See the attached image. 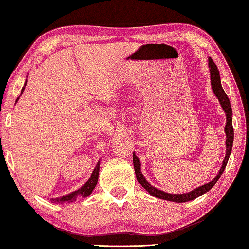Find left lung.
Masks as SVG:
<instances>
[{
	"instance_id": "8db88e82",
	"label": "left lung",
	"mask_w": 249,
	"mask_h": 249,
	"mask_svg": "<svg viewBox=\"0 0 249 249\" xmlns=\"http://www.w3.org/2000/svg\"><path fill=\"white\" fill-rule=\"evenodd\" d=\"M209 66H210V75H211V86H212V90L213 92L221 104L222 109L226 111V118H227V124L225 127V132H226V157L223 159L222 162V167L218 175L214 177V179L212 181H210L208 184L202 185L195 190L191 191L190 193H185V194H170V193H166V192H162L158 190V188L153 187L151 184L149 183L148 180L145 179L143 174L141 173V163H140V160L138 157H136L135 152H133V166H134V170H135V175H136V179L143 188H145L146 191L149 192V194H151L155 197H158L161 199H166V201H170V202H176V203H183V202H188L192 201L198 196L203 195L206 192H209L211 188L214 186L216 181L219 180L220 176H221L223 170L228 163L229 160V156L231 153V150H232V143H233V127H232V109H231V105L229 101V98L227 96L225 91L222 89L221 86V80H220V74H219V70L216 68L215 63L213 62V59L211 57H209Z\"/></svg>"
}]
</instances>
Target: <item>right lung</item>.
<instances>
[{
	"label": "right lung",
	"instance_id": "right-lung-1",
	"mask_svg": "<svg viewBox=\"0 0 249 249\" xmlns=\"http://www.w3.org/2000/svg\"><path fill=\"white\" fill-rule=\"evenodd\" d=\"M27 85V81L24 83V87ZM24 87L22 88V91H21V94H22L23 90H24ZM20 96L17 98L16 103L19 100ZM99 168H100V161H98L96 168H94L92 174H91V176L88 180L86 181L85 185L80 188V190L75 191V192H72V193H70L68 195H64L62 196V197H57V198H52L51 202L52 203H70V202H74L76 201V198L78 197H87V196H89L91 193H92V191L94 190V187H96V185L98 183V178H99Z\"/></svg>",
	"mask_w": 249,
	"mask_h": 249
}]
</instances>
